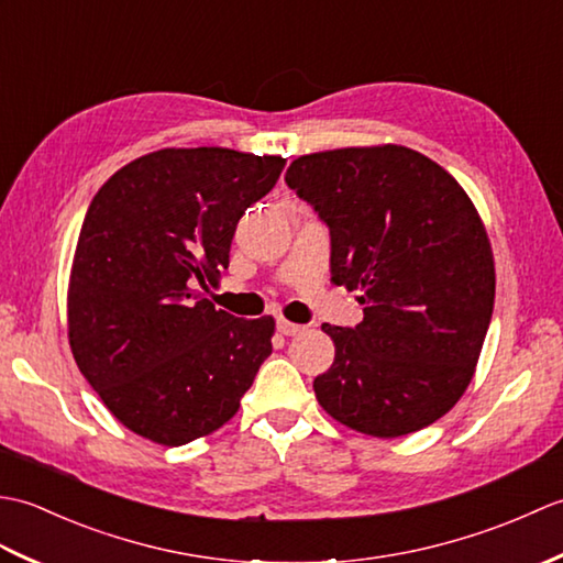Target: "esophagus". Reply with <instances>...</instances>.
Returning a JSON list of instances; mask_svg holds the SVG:
<instances>
[{
    "instance_id": "esophagus-1",
    "label": "esophagus",
    "mask_w": 563,
    "mask_h": 563,
    "mask_svg": "<svg viewBox=\"0 0 563 563\" xmlns=\"http://www.w3.org/2000/svg\"><path fill=\"white\" fill-rule=\"evenodd\" d=\"M278 331L283 333V336H300V333L305 331L302 324H292V321L288 319H278Z\"/></svg>"
}]
</instances>
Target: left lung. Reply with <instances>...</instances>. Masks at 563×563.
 Here are the masks:
<instances>
[{
	"instance_id": "8db88e82",
	"label": "left lung",
	"mask_w": 563,
	"mask_h": 563,
	"mask_svg": "<svg viewBox=\"0 0 563 563\" xmlns=\"http://www.w3.org/2000/svg\"><path fill=\"white\" fill-rule=\"evenodd\" d=\"M329 227L331 280L357 290L361 324H321L336 357L314 391L365 435L399 438L464 394L494 314L496 271L479 212L409 147L307 154L285 174Z\"/></svg>"
}]
</instances>
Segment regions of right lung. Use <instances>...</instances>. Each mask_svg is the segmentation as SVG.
<instances>
[{
  "label": "right lung",
  "mask_w": 563,
  "mask_h": 563,
  "mask_svg": "<svg viewBox=\"0 0 563 563\" xmlns=\"http://www.w3.org/2000/svg\"><path fill=\"white\" fill-rule=\"evenodd\" d=\"M285 159L236 150H159L115 172L84 218L69 275L75 361L133 433L178 448L224 426L271 355V317L200 297L230 266L249 206Z\"/></svg>",
  "instance_id": "1"
}]
</instances>
